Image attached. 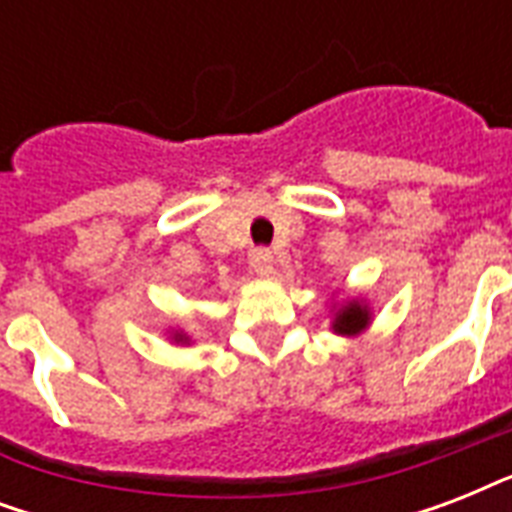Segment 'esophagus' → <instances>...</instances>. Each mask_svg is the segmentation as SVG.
Returning <instances> with one entry per match:
<instances>
[{"label": "esophagus", "mask_w": 512, "mask_h": 512, "mask_svg": "<svg viewBox=\"0 0 512 512\" xmlns=\"http://www.w3.org/2000/svg\"><path fill=\"white\" fill-rule=\"evenodd\" d=\"M249 265H252V271H255L257 276H271L273 273L271 249H265V247L252 249V252H249Z\"/></svg>", "instance_id": "34e87169"}]
</instances>
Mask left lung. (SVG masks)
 <instances>
[{"label": "left lung", "instance_id": "left-lung-1", "mask_svg": "<svg viewBox=\"0 0 512 512\" xmlns=\"http://www.w3.org/2000/svg\"><path fill=\"white\" fill-rule=\"evenodd\" d=\"M369 321H372V313L366 308L364 303H358V300H350L335 313V321H332V329H335L337 335L353 337L361 335L366 327H369Z\"/></svg>", "mask_w": 512, "mask_h": 512}]
</instances>
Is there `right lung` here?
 <instances>
[{"mask_svg": "<svg viewBox=\"0 0 512 512\" xmlns=\"http://www.w3.org/2000/svg\"><path fill=\"white\" fill-rule=\"evenodd\" d=\"M175 342H188V337L180 335V332H175Z\"/></svg>", "mask_w": 512, "mask_h": 512, "instance_id": "right-lung-1", "label": "right lung"}]
</instances>
